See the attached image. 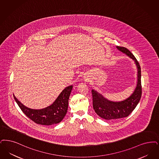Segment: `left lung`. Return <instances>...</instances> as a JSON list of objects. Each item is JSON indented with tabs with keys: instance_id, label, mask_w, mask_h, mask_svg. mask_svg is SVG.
<instances>
[{
	"instance_id": "left-lung-1",
	"label": "left lung",
	"mask_w": 159,
	"mask_h": 159,
	"mask_svg": "<svg viewBox=\"0 0 159 159\" xmlns=\"http://www.w3.org/2000/svg\"><path fill=\"white\" fill-rule=\"evenodd\" d=\"M116 48L133 60L137 69V81L133 93L121 101H112L95 90H92L93 107L96 113L101 118L107 120H114L127 117L137 107L141 96V68L138 61L127 48L116 46Z\"/></svg>"
}]
</instances>
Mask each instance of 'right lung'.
<instances>
[{
    "label": "right lung",
    "instance_id": "1",
    "mask_svg": "<svg viewBox=\"0 0 159 159\" xmlns=\"http://www.w3.org/2000/svg\"><path fill=\"white\" fill-rule=\"evenodd\" d=\"M72 89V85L66 87L51 105L41 109L28 108L18 101L14 94L13 97L22 112L32 121L38 124L50 125L60 122L66 116Z\"/></svg>",
    "mask_w": 159,
    "mask_h": 159
}]
</instances>
